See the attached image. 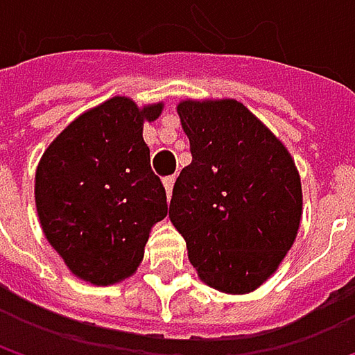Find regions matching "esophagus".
<instances>
[{
    "label": "esophagus",
    "mask_w": 355,
    "mask_h": 355,
    "mask_svg": "<svg viewBox=\"0 0 355 355\" xmlns=\"http://www.w3.org/2000/svg\"><path fill=\"white\" fill-rule=\"evenodd\" d=\"M164 189H166V195L171 197L173 195V187H175V177H164Z\"/></svg>",
    "instance_id": "esophagus-1"
}]
</instances>
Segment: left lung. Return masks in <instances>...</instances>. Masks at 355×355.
<instances>
[{
  "mask_svg": "<svg viewBox=\"0 0 355 355\" xmlns=\"http://www.w3.org/2000/svg\"><path fill=\"white\" fill-rule=\"evenodd\" d=\"M191 144L168 218L199 277L226 294L257 290L292 248L302 184L286 146L243 103L182 101Z\"/></svg>",
  "mask_w": 355,
  "mask_h": 355,
  "instance_id": "8db88e82",
  "label": "left lung"
}]
</instances>
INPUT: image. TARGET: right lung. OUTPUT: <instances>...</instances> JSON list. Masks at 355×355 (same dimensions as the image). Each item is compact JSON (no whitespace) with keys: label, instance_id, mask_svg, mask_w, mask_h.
<instances>
[{"label":"right lung","instance_id":"obj_1","mask_svg":"<svg viewBox=\"0 0 355 355\" xmlns=\"http://www.w3.org/2000/svg\"><path fill=\"white\" fill-rule=\"evenodd\" d=\"M162 108L114 96L71 121L38 162L40 228L84 282L110 286L133 275L152 226L168 214L141 135Z\"/></svg>","mask_w":355,"mask_h":355}]
</instances>
